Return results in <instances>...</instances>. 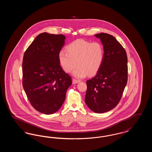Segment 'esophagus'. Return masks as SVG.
I'll return each instance as SVG.
<instances>
[{
  "label": "esophagus",
  "mask_w": 152,
  "mask_h": 152,
  "mask_svg": "<svg viewBox=\"0 0 152 152\" xmlns=\"http://www.w3.org/2000/svg\"><path fill=\"white\" fill-rule=\"evenodd\" d=\"M73 84H77L78 83H79L80 81L79 80L75 79H72Z\"/></svg>",
  "instance_id": "obj_1"
}]
</instances>
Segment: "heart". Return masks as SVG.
Wrapping results in <instances>:
<instances>
[{"instance_id": "heart-1", "label": "heart", "mask_w": 152, "mask_h": 152, "mask_svg": "<svg viewBox=\"0 0 152 152\" xmlns=\"http://www.w3.org/2000/svg\"><path fill=\"white\" fill-rule=\"evenodd\" d=\"M66 53H58L59 63L65 72H71L77 65L73 74L79 78L94 76L99 72L104 59V49L99 42H90L77 39L65 48Z\"/></svg>"}]
</instances>
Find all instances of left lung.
Wrapping results in <instances>:
<instances>
[{"instance_id":"obj_1","label":"left lung","mask_w":152,"mask_h":152,"mask_svg":"<svg viewBox=\"0 0 152 152\" xmlns=\"http://www.w3.org/2000/svg\"><path fill=\"white\" fill-rule=\"evenodd\" d=\"M100 39L104 59L96 75L87 81L85 102L95 113H101L115 108L120 101L128 81V58L122 45L111 35H94Z\"/></svg>"}]
</instances>
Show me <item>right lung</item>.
<instances>
[{"instance_id":"right-lung-1","label":"right lung","mask_w":152,"mask_h":152,"mask_svg":"<svg viewBox=\"0 0 152 152\" xmlns=\"http://www.w3.org/2000/svg\"><path fill=\"white\" fill-rule=\"evenodd\" d=\"M65 39L62 34L42 33L24 54L23 87L32 106L45 115L61 108L72 84L71 77L63 70L58 58Z\"/></svg>"}]
</instances>
